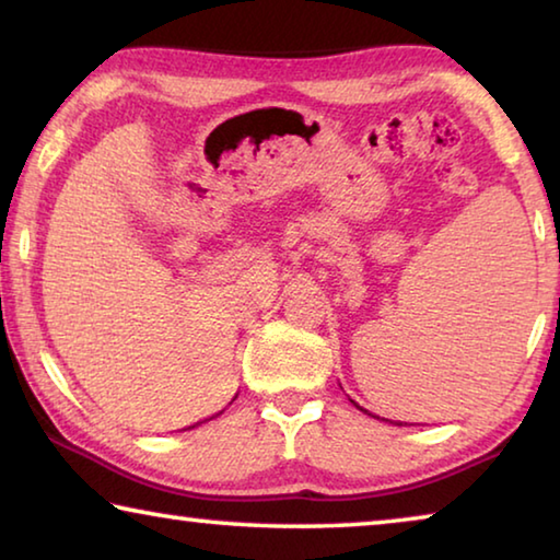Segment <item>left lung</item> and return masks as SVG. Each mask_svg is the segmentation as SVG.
Instances as JSON below:
<instances>
[{
    "mask_svg": "<svg viewBox=\"0 0 560 560\" xmlns=\"http://www.w3.org/2000/svg\"><path fill=\"white\" fill-rule=\"evenodd\" d=\"M355 405V402H353ZM355 407H360V405H355ZM360 410H363V407H360ZM363 412H368V410H363ZM397 424H402V422H397Z\"/></svg>",
    "mask_w": 560,
    "mask_h": 560,
    "instance_id": "1",
    "label": "left lung"
}]
</instances>
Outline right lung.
Wrapping results in <instances>:
<instances>
[{"mask_svg": "<svg viewBox=\"0 0 560 560\" xmlns=\"http://www.w3.org/2000/svg\"><path fill=\"white\" fill-rule=\"evenodd\" d=\"M207 422V420H205ZM197 424H200V422H197ZM192 428H195V424H192ZM192 428H187V430H192Z\"/></svg>", "mask_w": 560, "mask_h": 560, "instance_id": "1", "label": "right lung"}]
</instances>
